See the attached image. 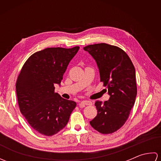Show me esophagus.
<instances>
[{
  "label": "esophagus",
  "mask_w": 161,
  "mask_h": 161,
  "mask_svg": "<svg viewBox=\"0 0 161 161\" xmlns=\"http://www.w3.org/2000/svg\"><path fill=\"white\" fill-rule=\"evenodd\" d=\"M92 104H93V103H92V102L91 101H88V100H83L81 101L80 102V106H81V105H88V106H91Z\"/></svg>",
  "instance_id": "1"
}]
</instances>
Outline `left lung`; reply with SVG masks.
<instances>
[{"mask_svg": "<svg viewBox=\"0 0 161 161\" xmlns=\"http://www.w3.org/2000/svg\"><path fill=\"white\" fill-rule=\"evenodd\" d=\"M84 50L96 61L100 81L110 95L107 101L95 102L97 114L90 124L98 132L109 134L124 125L135 104V68L127 54L117 46L102 43L87 46Z\"/></svg>", "mask_w": 161, "mask_h": 161, "instance_id": "1", "label": "left lung"}]
</instances>
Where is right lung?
I'll list each match as a JSON object with an SVG mask.
<instances>
[{
  "mask_svg": "<svg viewBox=\"0 0 161 161\" xmlns=\"http://www.w3.org/2000/svg\"><path fill=\"white\" fill-rule=\"evenodd\" d=\"M80 47H47L30 56L17 78L16 89L20 111L37 132L51 136L64 129L76 102L54 92L68 64Z\"/></svg>",
  "mask_w": 161,
  "mask_h": 161,
  "instance_id": "add662e5",
  "label": "right lung"
}]
</instances>
